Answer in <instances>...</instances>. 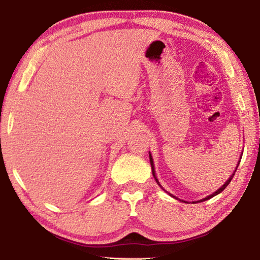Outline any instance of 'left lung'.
<instances>
[{"instance_id": "obj_1", "label": "left lung", "mask_w": 260, "mask_h": 260, "mask_svg": "<svg viewBox=\"0 0 260 260\" xmlns=\"http://www.w3.org/2000/svg\"><path fill=\"white\" fill-rule=\"evenodd\" d=\"M149 158H150V164H151V170H152V175H153V178H155V180H156V182L158 183V184H159V186H160V183H159V181H158V179L156 178V173H155V166H153V159H152V157H151V153L150 152H149ZM239 164H240V161L239 162H237V166H239ZM236 170H237V167H236V169H235V171H234V173H233L232 175H231V178L230 179H228L227 180V181L225 182V183H223L222 184V186L221 187H220L219 189H218V190L217 191H214L213 193H211V195H209L208 197H205V199H203V200H201V201H196V202H192V203H197V202H204V201H206V200H210V199H212V197L213 196H215V195H218V193H220V192H221L222 190H223V189H225L227 186H228V184H230V182H231V180L233 179V177H234V174H235V172H236ZM161 187V186H160ZM162 188V187H161ZM170 195H171V193H170ZM171 196H172V197H174V199H177V197H175V196H173V195H171Z\"/></svg>"}]
</instances>
